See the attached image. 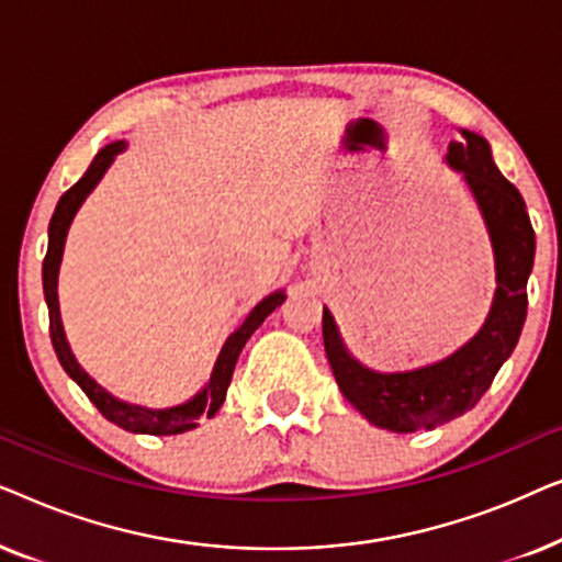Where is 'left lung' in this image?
Segmentation results:
<instances>
[{"mask_svg":"<svg viewBox=\"0 0 562 562\" xmlns=\"http://www.w3.org/2000/svg\"><path fill=\"white\" fill-rule=\"evenodd\" d=\"M448 160L463 171L479 202L496 256V296L486 325L471 342L440 363L404 373H379L345 350L329 312H322V337L342 396L375 427L391 432L432 429L479 404L498 368L517 348L527 319V279L535 266V229L519 189L506 181L481 135L452 140Z\"/></svg>","mask_w":562,"mask_h":562,"instance_id":"left-lung-1","label":"left lung"}]
</instances>
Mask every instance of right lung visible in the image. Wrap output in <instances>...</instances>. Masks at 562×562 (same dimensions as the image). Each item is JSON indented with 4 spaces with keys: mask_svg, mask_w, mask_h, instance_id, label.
Instances as JSON below:
<instances>
[{
    "mask_svg": "<svg viewBox=\"0 0 562 562\" xmlns=\"http://www.w3.org/2000/svg\"><path fill=\"white\" fill-rule=\"evenodd\" d=\"M125 148V143H112L102 148L91 160V166L87 168V173L81 176L79 181L74 183L71 189L60 196V202L53 212L50 225H48V252H45L43 260V291H45V302H48V319H50V342L53 350L64 366V371L71 375V379L79 383L83 394L89 396V402L102 412V417H106L114 425L127 429V432H145V435H179L187 432V429H194L199 425V419L204 417H214L217 409L225 402L229 379H233L237 356H240L243 345L248 342V337L256 333V329L263 325V319L271 314L276 306L283 302L281 291L266 296L256 310L248 314V319L243 322L240 327L235 329L233 335L227 337L225 348H222L217 363H214L212 379L206 386L199 391L194 398L189 402L176 404V406H166V409H150V406H140V404H130V402H120L114 398L110 391H104L99 383L91 379L89 373H83V368L76 363V358L68 350L64 327H60V314H58V266H60V256H64V243H66V233L68 225H71L76 210H79L83 199L91 189L97 187V181L102 179L106 166L112 164V158Z\"/></svg>",
    "mask_w": 562,
    "mask_h": 562,
    "instance_id": "obj_1",
    "label": "right lung"
}]
</instances>
